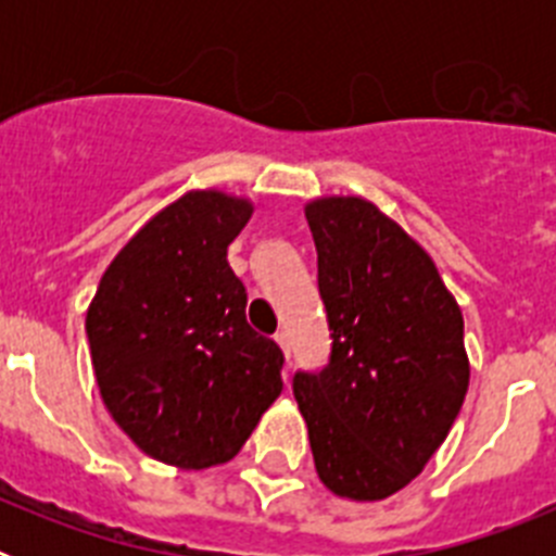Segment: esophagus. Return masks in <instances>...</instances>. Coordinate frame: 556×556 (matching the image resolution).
I'll return each instance as SVG.
<instances>
[{
  "instance_id": "obj_1",
  "label": "esophagus",
  "mask_w": 556,
  "mask_h": 556,
  "mask_svg": "<svg viewBox=\"0 0 556 556\" xmlns=\"http://www.w3.org/2000/svg\"><path fill=\"white\" fill-rule=\"evenodd\" d=\"M275 342H278V345H281V351H283V356H292V348H289V333L287 331H278L275 333Z\"/></svg>"
}]
</instances>
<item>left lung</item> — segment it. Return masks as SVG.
Masks as SVG:
<instances>
[{
  "label": "left lung",
  "mask_w": 556,
  "mask_h": 556,
  "mask_svg": "<svg viewBox=\"0 0 556 556\" xmlns=\"http://www.w3.org/2000/svg\"><path fill=\"white\" fill-rule=\"evenodd\" d=\"M331 356L298 370L294 401L331 493L381 501L448 437L468 392L465 323L434 262L362 198L306 205Z\"/></svg>",
  "instance_id": "1"
}]
</instances>
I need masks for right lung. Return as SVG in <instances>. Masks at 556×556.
<instances>
[{
  "instance_id": "obj_1",
  "label": "right lung",
  "mask_w": 556,
  "mask_h": 556,
  "mask_svg": "<svg viewBox=\"0 0 556 556\" xmlns=\"http://www.w3.org/2000/svg\"><path fill=\"white\" fill-rule=\"evenodd\" d=\"M253 205L189 191L119 250L86 314L97 387L152 459L203 470L233 459L281 395L283 353L248 326L228 244Z\"/></svg>"
}]
</instances>
